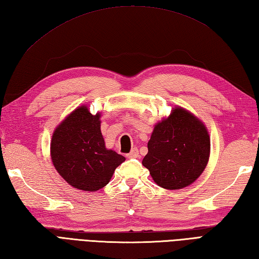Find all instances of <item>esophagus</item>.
Listing matches in <instances>:
<instances>
[{
  "label": "esophagus",
  "mask_w": 259,
  "mask_h": 259,
  "mask_svg": "<svg viewBox=\"0 0 259 259\" xmlns=\"http://www.w3.org/2000/svg\"><path fill=\"white\" fill-rule=\"evenodd\" d=\"M139 156H140L139 150H137L136 147H134V149H132V151L127 154L128 159H136V157H139Z\"/></svg>",
  "instance_id": "34e87169"
}]
</instances>
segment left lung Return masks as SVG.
I'll return each mask as SVG.
<instances>
[{
	"mask_svg": "<svg viewBox=\"0 0 259 259\" xmlns=\"http://www.w3.org/2000/svg\"><path fill=\"white\" fill-rule=\"evenodd\" d=\"M147 149L142 163L157 186L183 189L196 181L208 164L209 132L196 115L176 106L154 125Z\"/></svg>",
	"mask_w": 259,
	"mask_h": 259,
	"instance_id": "8db88e82",
	"label": "left lung"
}]
</instances>
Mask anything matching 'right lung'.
<instances>
[{
	"instance_id": "obj_1",
	"label": "right lung",
	"mask_w": 259,
	"mask_h": 259,
	"mask_svg": "<svg viewBox=\"0 0 259 259\" xmlns=\"http://www.w3.org/2000/svg\"><path fill=\"white\" fill-rule=\"evenodd\" d=\"M100 116L81 105L57 126L50 143L51 161L71 187L95 192L104 188L125 157L109 150L100 131Z\"/></svg>"
}]
</instances>
